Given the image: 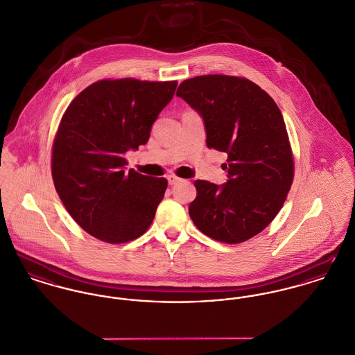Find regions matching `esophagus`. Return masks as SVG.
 Returning a JSON list of instances; mask_svg holds the SVG:
<instances>
[{
    "instance_id": "1",
    "label": "esophagus",
    "mask_w": 355,
    "mask_h": 355,
    "mask_svg": "<svg viewBox=\"0 0 355 355\" xmlns=\"http://www.w3.org/2000/svg\"><path fill=\"white\" fill-rule=\"evenodd\" d=\"M167 181H168L170 185H175L180 181V178L177 175H174V174H170V175H167Z\"/></svg>"
}]
</instances>
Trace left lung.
Here are the masks:
<instances>
[{
	"label": "left lung",
	"mask_w": 355,
	"mask_h": 355,
	"mask_svg": "<svg viewBox=\"0 0 355 355\" xmlns=\"http://www.w3.org/2000/svg\"><path fill=\"white\" fill-rule=\"evenodd\" d=\"M177 96L202 117L207 146L228 155L224 185L194 181L193 223L218 242L251 239L273 221L293 182V155L281 110L258 85L231 76L189 78Z\"/></svg>",
	"instance_id": "left-lung-1"
}]
</instances>
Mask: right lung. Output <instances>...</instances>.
Wrapping results in <instances>:
<instances>
[{
	"label": "right lung",
	"mask_w": 355,
	"mask_h": 355,
	"mask_svg": "<svg viewBox=\"0 0 355 355\" xmlns=\"http://www.w3.org/2000/svg\"><path fill=\"white\" fill-rule=\"evenodd\" d=\"M177 81L94 82L71 101L55 135L51 171L64 208L87 234L125 243L153 223L166 178L125 173L128 150L146 144Z\"/></svg>",
	"instance_id": "obj_1"
}]
</instances>
